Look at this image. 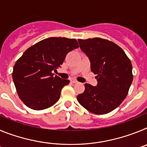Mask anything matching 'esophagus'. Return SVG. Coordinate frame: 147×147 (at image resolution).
Returning a JSON list of instances; mask_svg holds the SVG:
<instances>
[{
  "label": "esophagus",
  "instance_id": "obj_1",
  "mask_svg": "<svg viewBox=\"0 0 147 147\" xmlns=\"http://www.w3.org/2000/svg\"><path fill=\"white\" fill-rule=\"evenodd\" d=\"M71 82L72 83H74V84H76V83H78V82L76 81V80H71Z\"/></svg>",
  "mask_w": 147,
  "mask_h": 147
}]
</instances>
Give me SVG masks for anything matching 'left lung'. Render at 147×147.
Returning <instances> with one entry per match:
<instances>
[{
  "label": "left lung",
  "instance_id": "1",
  "mask_svg": "<svg viewBox=\"0 0 147 147\" xmlns=\"http://www.w3.org/2000/svg\"><path fill=\"white\" fill-rule=\"evenodd\" d=\"M78 41L98 82L95 87L85 84V91L77 96L78 102L90 113H108L128 94L133 80L130 59L121 48L110 40L95 37Z\"/></svg>",
  "mask_w": 147,
  "mask_h": 147
}]
</instances>
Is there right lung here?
Here are the masks:
<instances>
[{"instance_id":"right-lung-1","label":"right lung","mask_w":147,"mask_h":147,"mask_svg":"<svg viewBox=\"0 0 147 147\" xmlns=\"http://www.w3.org/2000/svg\"><path fill=\"white\" fill-rule=\"evenodd\" d=\"M79 48L75 39L49 37L28 48L13 67L12 79L22 102L32 110L49 108L57 102L68 80L54 76L66 55Z\"/></svg>"}]
</instances>
